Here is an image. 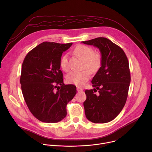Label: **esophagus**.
Segmentation results:
<instances>
[{
    "label": "esophagus",
    "mask_w": 152,
    "mask_h": 152,
    "mask_svg": "<svg viewBox=\"0 0 152 152\" xmlns=\"http://www.w3.org/2000/svg\"><path fill=\"white\" fill-rule=\"evenodd\" d=\"M77 92H82L83 91V89L80 87H77Z\"/></svg>",
    "instance_id": "34e87169"
}]
</instances>
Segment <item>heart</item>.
<instances>
[{"instance_id": "b5f03b06", "label": "heart", "mask_w": 152, "mask_h": 152, "mask_svg": "<svg viewBox=\"0 0 152 152\" xmlns=\"http://www.w3.org/2000/svg\"><path fill=\"white\" fill-rule=\"evenodd\" d=\"M74 52L79 58L85 61L84 67L89 69L91 72L96 73L100 69L102 61V55L99 53H94L92 48L84 45H78L75 49ZM60 65L63 70L67 72L69 70L67 55L62 56ZM89 71L84 70L80 72L72 71L66 76L67 82L77 86H82L90 77V72Z\"/></svg>"}]
</instances>
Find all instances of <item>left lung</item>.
<instances>
[{"label":"left lung","mask_w":152,"mask_h":152,"mask_svg":"<svg viewBox=\"0 0 152 152\" xmlns=\"http://www.w3.org/2000/svg\"><path fill=\"white\" fill-rule=\"evenodd\" d=\"M82 42L97 48L102 58L101 67L91 80L95 88L85 91L86 117L94 123L110 122L120 114L127 100L131 83L127 58L120 47L106 38Z\"/></svg>","instance_id":"1"}]
</instances>
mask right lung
<instances>
[{
	"label": "right lung",
	"mask_w": 152,
	"mask_h": 152,
	"mask_svg": "<svg viewBox=\"0 0 152 152\" xmlns=\"http://www.w3.org/2000/svg\"><path fill=\"white\" fill-rule=\"evenodd\" d=\"M72 44L43 42L26 55L22 64L20 83L24 99L31 113L42 122L64 119L67 103L76 94V86L63 83L60 70L62 54ZM58 84L61 88L56 90Z\"/></svg>",
	"instance_id": "add662e5"
}]
</instances>
